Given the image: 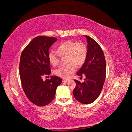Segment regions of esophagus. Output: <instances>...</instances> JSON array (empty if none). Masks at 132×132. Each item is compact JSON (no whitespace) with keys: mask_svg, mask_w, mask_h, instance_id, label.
<instances>
[{"mask_svg":"<svg viewBox=\"0 0 132 132\" xmlns=\"http://www.w3.org/2000/svg\"><path fill=\"white\" fill-rule=\"evenodd\" d=\"M69 81V79H63V82H67V81Z\"/></svg>","mask_w":132,"mask_h":132,"instance_id":"esophagus-1","label":"esophagus"}]
</instances>
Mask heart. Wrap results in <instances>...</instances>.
Here are the masks:
<instances>
[{"label":"heart","instance_id":"b5f03b06","mask_svg":"<svg viewBox=\"0 0 132 132\" xmlns=\"http://www.w3.org/2000/svg\"><path fill=\"white\" fill-rule=\"evenodd\" d=\"M59 54L67 55L66 65L60 67L54 71L55 75L62 78H68L75 70V65L79 67L84 63L87 55V49L83 43L73 41H65L57 47V52L52 50L48 58L52 65L56 66L59 63Z\"/></svg>","mask_w":132,"mask_h":132}]
</instances>
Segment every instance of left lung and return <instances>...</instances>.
Listing matches in <instances>:
<instances>
[{
  "instance_id": "left-lung-1",
  "label": "left lung",
  "mask_w": 132,
  "mask_h": 132,
  "mask_svg": "<svg viewBox=\"0 0 132 132\" xmlns=\"http://www.w3.org/2000/svg\"><path fill=\"white\" fill-rule=\"evenodd\" d=\"M87 41V55L84 63L77 74L85 75V81L80 82L74 80L76 86L73 91L74 97L83 104H90L100 94L106 75V61L103 51L91 37L85 36Z\"/></svg>"
}]
</instances>
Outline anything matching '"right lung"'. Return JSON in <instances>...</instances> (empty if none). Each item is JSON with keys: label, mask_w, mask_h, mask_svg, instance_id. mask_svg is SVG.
Masks as SVG:
<instances>
[{"label": "right lung", "mask_w": 132, "mask_h": 132, "mask_svg": "<svg viewBox=\"0 0 132 132\" xmlns=\"http://www.w3.org/2000/svg\"><path fill=\"white\" fill-rule=\"evenodd\" d=\"M57 38L39 36L34 38L22 52L19 65V73L23 91L34 104L44 106L54 98L57 87L62 79L51 76L43 81L44 75L51 73L48 58L49 49Z\"/></svg>", "instance_id": "add662e5"}]
</instances>
